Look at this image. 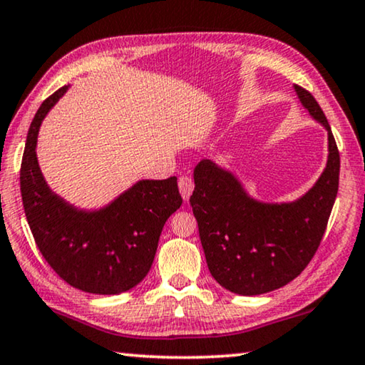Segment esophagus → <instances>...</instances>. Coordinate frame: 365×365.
<instances>
[{
    "instance_id": "1",
    "label": "esophagus",
    "mask_w": 365,
    "mask_h": 365,
    "mask_svg": "<svg viewBox=\"0 0 365 365\" xmlns=\"http://www.w3.org/2000/svg\"><path fill=\"white\" fill-rule=\"evenodd\" d=\"M194 191V181L189 176L179 178V192H181L184 200H189Z\"/></svg>"
}]
</instances>
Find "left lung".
I'll list each match as a JSON object with an SVG mask.
<instances>
[{
  "label": "left lung",
  "instance_id": "1",
  "mask_svg": "<svg viewBox=\"0 0 365 365\" xmlns=\"http://www.w3.org/2000/svg\"><path fill=\"white\" fill-rule=\"evenodd\" d=\"M299 102L327 131V163L314 186L292 202H263L212 160L194 168L189 199L209 272L242 297L278 289L304 270L318 250L339 187V151L323 110L294 86Z\"/></svg>",
  "mask_w": 365,
  "mask_h": 365
}]
</instances>
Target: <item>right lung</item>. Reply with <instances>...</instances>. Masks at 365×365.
<instances>
[{
	"label": "right lung",
	"mask_w": 365,
	"mask_h": 365,
	"mask_svg": "<svg viewBox=\"0 0 365 365\" xmlns=\"http://www.w3.org/2000/svg\"><path fill=\"white\" fill-rule=\"evenodd\" d=\"M67 88L44 100L29 126L19 178L26 219L42 257L64 282L87 293L120 294L150 272L163 227L182 204L178 178L141 179L93 210L57 195L42 176L36 146L42 120Z\"/></svg>",
	"instance_id": "add662e5"
}]
</instances>
